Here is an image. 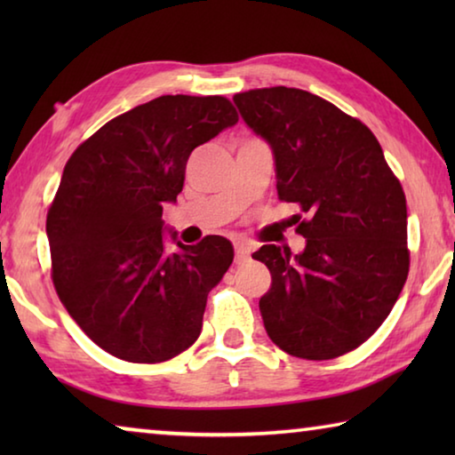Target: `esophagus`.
I'll list each match as a JSON object with an SVG mask.
<instances>
[{"mask_svg":"<svg viewBox=\"0 0 455 455\" xmlns=\"http://www.w3.org/2000/svg\"><path fill=\"white\" fill-rule=\"evenodd\" d=\"M251 257V246L244 244V243H235V260L238 265L244 263V260H249Z\"/></svg>","mask_w":455,"mask_h":455,"instance_id":"esophagus-1","label":"esophagus"}]
</instances>
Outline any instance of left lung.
<instances>
[{
    "instance_id": "1",
    "label": "left lung",
    "mask_w": 455,
    "mask_h": 455,
    "mask_svg": "<svg viewBox=\"0 0 455 455\" xmlns=\"http://www.w3.org/2000/svg\"><path fill=\"white\" fill-rule=\"evenodd\" d=\"M233 102L273 152L279 198L309 217L301 252H252L273 276L259 301L267 335L301 359L349 353L387 319L410 271L402 184L371 130L311 92L249 90Z\"/></svg>"
}]
</instances>
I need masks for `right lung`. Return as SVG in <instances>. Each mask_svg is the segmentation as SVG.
Segmentation results:
<instances>
[{"label": "right lung", "instance_id": "obj_1", "mask_svg": "<svg viewBox=\"0 0 455 455\" xmlns=\"http://www.w3.org/2000/svg\"><path fill=\"white\" fill-rule=\"evenodd\" d=\"M236 122L222 96H160L108 122L68 160L45 220L52 279L110 355L160 363L198 339L235 249L219 235L182 244L163 206L176 203L190 152Z\"/></svg>", "mask_w": 455, "mask_h": 455}]
</instances>
